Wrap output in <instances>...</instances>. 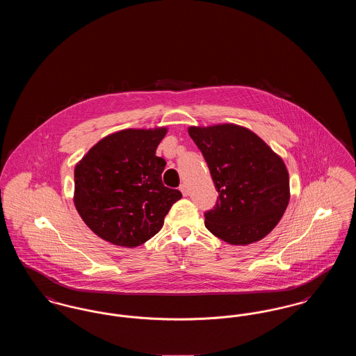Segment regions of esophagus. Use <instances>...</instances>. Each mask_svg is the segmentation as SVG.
<instances>
[{"instance_id": "obj_1", "label": "esophagus", "mask_w": 356, "mask_h": 356, "mask_svg": "<svg viewBox=\"0 0 356 356\" xmlns=\"http://www.w3.org/2000/svg\"><path fill=\"white\" fill-rule=\"evenodd\" d=\"M180 191H181L183 196L188 195V186H186V184H181V186H180Z\"/></svg>"}]
</instances>
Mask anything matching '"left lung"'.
Segmentation results:
<instances>
[{"instance_id": "obj_1", "label": "left lung", "mask_w": 356, "mask_h": 356, "mask_svg": "<svg viewBox=\"0 0 356 356\" xmlns=\"http://www.w3.org/2000/svg\"><path fill=\"white\" fill-rule=\"evenodd\" d=\"M219 192L204 213L207 229L221 240L245 245L267 236L289 202V177L280 156L252 131L235 124L189 127Z\"/></svg>"}]
</instances>
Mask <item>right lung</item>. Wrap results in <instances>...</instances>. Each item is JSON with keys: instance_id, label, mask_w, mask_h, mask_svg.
Segmentation results:
<instances>
[{"instance_id": "1", "label": "right lung", "mask_w": 356, "mask_h": 356, "mask_svg": "<svg viewBox=\"0 0 356 356\" xmlns=\"http://www.w3.org/2000/svg\"><path fill=\"white\" fill-rule=\"evenodd\" d=\"M167 128L124 129L93 145L74 168V205L104 240L134 248L154 236L179 189L163 184L165 160L156 148Z\"/></svg>"}]
</instances>
